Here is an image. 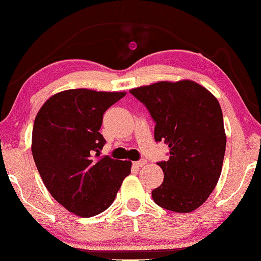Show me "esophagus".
Listing matches in <instances>:
<instances>
[{
    "instance_id": "1",
    "label": "esophagus",
    "mask_w": 261,
    "mask_h": 261,
    "mask_svg": "<svg viewBox=\"0 0 261 261\" xmlns=\"http://www.w3.org/2000/svg\"><path fill=\"white\" fill-rule=\"evenodd\" d=\"M146 163H147V161H146V160H144V159H143V160L136 161V162L134 163V166H135V167H137V168H139V167H143V166H145V165H146Z\"/></svg>"
}]
</instances>
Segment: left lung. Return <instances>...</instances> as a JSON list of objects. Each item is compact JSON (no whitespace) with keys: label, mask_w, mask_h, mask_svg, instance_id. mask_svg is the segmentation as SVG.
Instances as JSON below:
<instances>
[{"label":"left lung","mask_w":261,"mask_h":261,"mask_svg":"<svg viewBox=\"0 0 261 261\" xmlns=\"http://www.w3.org/2000/svg\"><path fill=\"white\" fill-rule=\"evenodd\" d=\"M130 93L155 123L154 139L169 146V159L156 162L165 178L152 191L154 202L176 213L197 210L218 183L226 152L219 101L191 81L160 82Z\"/></svg>","instance_id":"obj_1"}]
</instances>
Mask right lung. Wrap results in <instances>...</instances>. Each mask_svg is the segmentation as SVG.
<instances>
[{"instance_id":"1","label":"right lung","mask_w":261,"mask_h":261,"mask_svg":"<svg viewBox=\"0 0 261 261\" xmlns=\"http://www.w3.org/2000/svg\"><path fill=\"white\" fill-rule=\"evenodd\" d=\"M124 92L85 88L53 95L35 117L32 154L39 174L54 199L83 218L113 204L131 162L99 158L106 139L99 130L106 110Z\"/></svg>"}]
</instances>
